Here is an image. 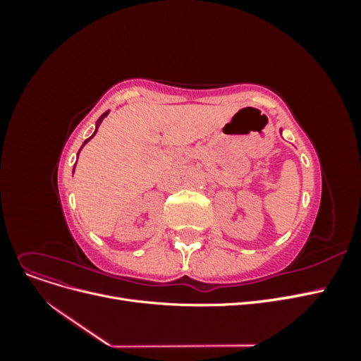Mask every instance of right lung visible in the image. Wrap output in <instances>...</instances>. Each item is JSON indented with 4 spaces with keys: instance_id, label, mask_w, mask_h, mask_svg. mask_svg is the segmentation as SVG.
<instances>
[{
    "instance_id": "obj_1",
    "label": "right lung",
    "mask_w": 361,
    "mask_h": 361,
    "mask_svg": "<svg viewBox=\"0 0 361 361\" xmlns=\"http://www.w3.org/2000/svg\"><path fill=\"white\" fill-rule=\"evenodd\" d=\"M106 114H108V111H105V113H104V114H102V116H101V117H99V118H97V123H96V133H97V126H99V123H101V122H102V120H104V117H105V116H106ZM96 133H94V134H96ZM94 134H93V135H92V137H94ZM92 137H90V138H92ZM90 138H87V140H85V141H84V145H85V143H87V141H89V140H90ZM84 145H82V146H84Z\"/></svg>"
}]
</instances>
